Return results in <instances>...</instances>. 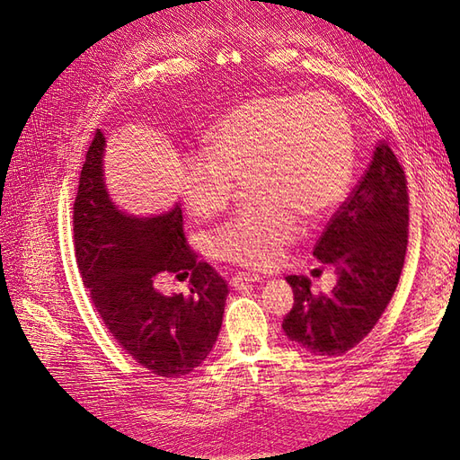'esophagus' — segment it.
<instances>
[{
    "label": "esophagus",
    "mask_w": 460,
    "mask_h": 460,
    "mask_svg": "<svg viewBox=\"0 0 460 460\" xmlns=\"http://www.w3.org/2000/svg\"><path fill=\"white\" fill-rule=\"evenodd\" d=\"M253 282H262V276L259 274H249V272H235L230 278V284L235 289H243L247 284H253Z\"/></svg>",
    "instance_id": "obj_1"
}]
</instances>
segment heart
I'll return each mask as SVG.
<instances>
[{"mask_svg":"<svg viewBox=\"0 0 460 460\" xmlns=\"http://www.w3.org/2000/svg\"><path fill=\"white\" fill-rule=\"evenodd\" d=\"M205 149L180 164L193 217L220 215L247 176L259 201L213 235L215 255L240 267L272 269L301 234V215H328L351 186L353 127L326 92L249 97L207 130Z\"/></svg>","mask_w":460,"mask_h":460,"instance_id":"obj_1","label":"heart"}]
</instances>
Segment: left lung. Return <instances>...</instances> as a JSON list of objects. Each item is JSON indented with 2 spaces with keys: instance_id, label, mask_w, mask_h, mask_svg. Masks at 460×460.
I'll list each match as a JSON object with an SVG mask.
<instances>
[{
  "instance_id": "1",
  "label": "left lung",
  "mask_w": 460,
  "mask_h": 460,
  "mask_svg": "<svg viewBox=\"0 0 460 460\" xmlns=\"http://www.w3.org/2000/svg\"><path fill=\"white\" fill-rule=\"evenodd\" d=\"M407 242V176L392 147L382 142L313 249L320 262L336 270V286L328 296L313 294L307 276H286L294 289V307L282 323L286 336L316 357L353 349L392 301Z\"/></svg>"
}]
</instances>
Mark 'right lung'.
<instances>
[{
    "mask_svg": "<svg viewBox=\"0 0 460 460\" xmlns=\"http://www.w3.org/2000/svg\"><path fill=\"white\" fill-rule=\"evenodd\" d=\"M97 130L78 180L73 226L82 280L97 313L136 363L164 378L198 368L222 326L228 284L186 242L182 208L137 218L122 213L103 180ZM164 273L190 278V296H163Z\"/></svg>",
    "mask_w": 460,
    "mask_h": 460,
    "instance_id": "obj_1",
    "label": "right lung"
}]
</instances>
